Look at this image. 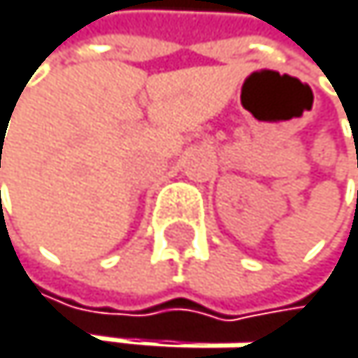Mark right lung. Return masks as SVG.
Wrapping results in <instances>:
<instances>
[{
	"mask_svg": "<svg viewBox=\"0 0 358 358\" xmlns=\"http://www.w3.org/2000/svg\"><path fill=\"white\" fill-rule=\"evenodd\" d=\"M0 156H1V154H0ZM0 160H1V158H0ZM0 167H1V164H0Z\"/></svg>",
	"mask_w": 358,
	"mask_h": 358,
	"instance_id": "obj_1",
	"label": "right lung"
}]
</instances>
